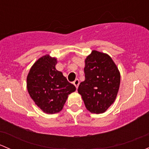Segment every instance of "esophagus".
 <instances>
[{
  "instance_id": "obj_1",
  "label": "esophagus",
  "mask_w": 149,
  "mask_h": 149,
  "mask_svg": "<svg viewBox=\"0 0 149 149\" xmlns=\"http://www.w3.org/2000/svg\"><path fill=\"white\" fill-rule=\"evenodd\" d=\"M73 84H74V86L76 87V88H77L78 86H79V79H76V80L73 82Z\"/></svg>"
}]
</instances>
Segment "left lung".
<instances>
[{"mask_svg": "<svg viewBox=\"0 0 149 149\" xmlns=\"http://www.w3.org/2000/svg\"><path fill=\"white\" fill-rule=\"evenodd\" d=\"M84 73L78 92L89 112L103 113L116 99L120 83L118 68L109 55L93 50L85 60Z\"/></svg>", "mask_w": 149, "mask_h": 149, "instance_id": "1", "label": "left lung"}]
</instances>
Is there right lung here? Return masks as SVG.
<instances>
[{
    "mask_svg": "<svg viewBox=\"0 0 149 149\" xmlns=\"http://www.w3.org/2000/svg\"><path fill=\"white\" fill-rule=\"evenodd\" d=\"M57 60L49 55L40 58L27 76V90L36 104L46 113L62 110L68 94L76 91L62 72L55 69Z\"/></svg>",
    "mask_w": 149,
    "mask_h": 149,
    "instance_id": "obj_1",
    "label": "right lung"
}]
</instances>
